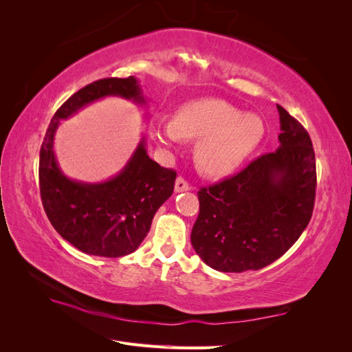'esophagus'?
<instances>
[{
  "instance_id": "obj_1",
  "label": "esophagus",
  "mask_w": 352,
  "mask_h": 352,
  "mask_svg": "<svg viewBox=\"0 0 352 352\" xmlns=\"http://www.w3.org/2000/svg\"><path fill=\"white\" fill-rule=\"evenodd\" d=\"M190 186L186 182L184 177H177L176 184H175V192H185V190H189Z\"/></svg>"
}]
</instances>
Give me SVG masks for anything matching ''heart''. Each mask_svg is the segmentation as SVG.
I'll use <instances>...</instances> for the list:
<instances>
[{"label": "heart", "instance_id": "1", "mask_svg": "<svg viewBox=\"0 0 352 352\" xmlns=\"http://www.w3.org/2000/svg\"><path fill=\"white\" fill-rule=\"evenodd\" d=\"M264 132L260 116L243 113L219 98L189 101L177 110L175 119L158 117L151 127L155 141L168 148L184 140H198L195 162L208 176L235 172L257 150Z\"/></svg>", "mask_w": 352, "mask_h": 352}]
</instances>
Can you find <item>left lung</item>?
I'll list each match as a JSON object with an SVG mask.
<instances>
[{"label":"left lung","mask_w":352,"mask_h":352,"mask_svg":"<svg viewBox=\"0 0 352 352\" xmlns=\"http://www.w3.org/2000/svg\"><path fill=\"white\" fill-rule=\"evenodd\" d=\"M278 111V150L198 190L199 214L190 242L211 269H263L282 257L310 223L317 182L313 144L300 122L280 105Z\"/></svg>","instance_id":"1"}]
</instances>
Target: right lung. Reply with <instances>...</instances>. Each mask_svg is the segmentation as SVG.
I'll return each instance as SVG.
<instances>
[{"mask_svg": "<svg viewBox=\"0 0 352 352\" xmlns=\"http://www.w3.org/2000/svg\"><path fill=\"white\" fill-rule=\"evenodd\" d=\"M104 97L146 104L135 76L100 79L74 92L56 111L42 142L39 189L47 217L63 239L85 254L116 258L140 247L155 211L173 194L176 172L148 157L145 138L120 172L105 182H80L61 172L54 153L60 122Z\"/></svg>", "mask_w": 352, "mask_h": 352, "instance_id": "right-lung-1", "label": "right lung"}]
</instances>
